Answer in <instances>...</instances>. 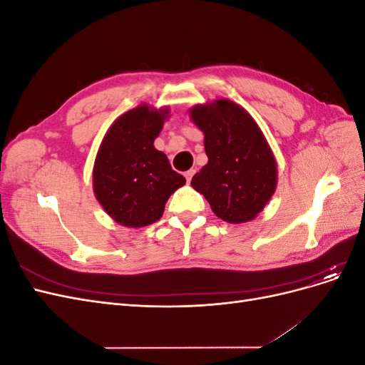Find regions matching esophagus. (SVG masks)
<instances>
[{
	"label": "esophagus",
	"mask_w": 365,
	"mask_h": 365,
	"mask_svg": "<svg viewBox=\"0 0 365 365\" xmlns=\"http://www.w3.org/2000/svg\"><path fill=\"white\" fill-rule=\"evenodd\" d=\"M195 175V170L193 169H190V170H187L185 173H184V176H185V180H187V182H190L192 181V176Z\"/></svg>",
	"instance_id": "1"
}]
</instances>
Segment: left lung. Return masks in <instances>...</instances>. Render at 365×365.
<instances>
[{"label": "left lung", "instance_id": "8db88e82", "mask_svg": "<svg viewBox=\"0 0 365 365\" xmlns=\"http://www.w3.org/2000/svg\"><path fill=\"white\" fill-rule=\"evenodd\" d=\"M190 117L204 132L208 157L192 187L225 222H248L277 187V164L267 138L245 109L227 98L196 105Z\"/></svg>", "mask_w": 365, "mask_h": 365}]
</instances>
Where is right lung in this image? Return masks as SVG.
Returning a JSON list of instances; mask_svg holds the SVG:
<instances>
[{
    "instance_id": "add662e5",
    "label": "right lung",
    "mask_w": 365,
    "mask_h": 365,
    "mask_svg": "<svg viewBox=\"0 0 365 365\" xmlns=\"http://www.w3.org/2000/svg\"><path fill=\"white\" fill-rule=\"evenodd\" d=\"M168 117V108L140 105L114 121L98 148L94 195L120 225L140 228L157 222L170 195L185 184L153 146Z\"/></svg>"
}]
</instances>
